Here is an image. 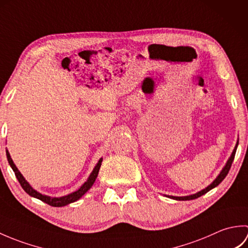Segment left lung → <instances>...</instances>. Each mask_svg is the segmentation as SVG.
Listing matches in <instances>:
<instances>
[{"label":"left lung","mask_w":248,"mask_h":248,"mask_svg":"<svg viewBox=\"0 0 248 248\" xmlns=\"http://www.w3.org/2000/svg\"><path fill=\"white\" fill-rule=\"evenodd\" d=\"M238 145H239V140L236 141V145H235V147H234L232 154H231L230 157L228 159L227 163H226V165L224 166L222 171L219 172V175L217 177V179H215V180H214L211 184H210V186H208L207 187L203 188L202 191H200V192H198V193H196V194H193V195H188V196H182V197H178V196H167V197L172 198V199H176V200H192V199H195V198H198V197H200V196H202V195H204L205 193H208L209 191H211V189L214 188L215 186H217L218 184H219L220 182H222V181L224 180V179L226 178V176L228 175L229 170H230V167H231V164H232V162H233V160H234L235 151H236V148H238Z\"/></svg>","instance_id":"8db88e82"}]
</instances>
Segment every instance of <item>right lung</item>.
<instances>
[{
    "label": "right lung",
    "instance_id": "obj_1",
    "mask_svg": "<svg viewBox=\"0 0 248 248\" xmlns=\"http://www.w3.org/2000/svg\"><path fill=\"white\" fill-rule=\"evenodd\" d=\"M6 155H7V160H8V163H9L10 167L13 168V170L15 172L16 177H17L19 183L21 184V186H22V188L24 189V191L28 193L30 196L39 199V200H41V202H44L46 203L52 205V207H64V205H67V204H69L71 202H77V200L80 199L83 196V195L85 194L88 191V189L93 186V184L94 183V181H96V178L98 176L100 166H101V163H102V157H101V159H100L99 162L97 163V165L94 166L93 170L92 171L91 175H89L87 181L84 183L83 186L78 189V191L73 192L71 194H68V195H66V196L50 197V196H46V195H43L41 193L37 192L36 189H34L33 187H31L30 186V183L26 181L25 179H24V177L22 176V173H21L19 171L18 168L16 167L13 159H12V157H10V155H9L8 150H6Z\"/></svg>",
    "mask_w": 248,
    "mask_h": 248
}]
</instances>
